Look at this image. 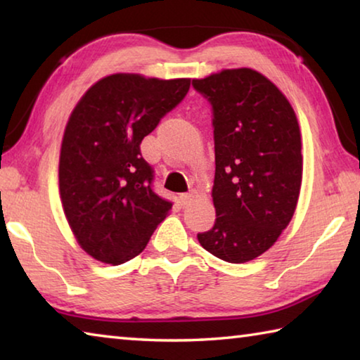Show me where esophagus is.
I'll return each instance as SVG.
<instances>
[{"label":"esophagus","instance_id":"1","mask_svg":"<svg viewBox=\"0 0 360 360\" xmlns=\"http://www.w3.org/2000/svg\"><path fill=\"white\" fill-rule=\"evenodd\" d=\"M197 197H198V192H197V191H191L188 193H181V195H179L181 205H182V206L191 205Z\"/></svg>","mask_w":360,"mask_h":360}]
</instances>
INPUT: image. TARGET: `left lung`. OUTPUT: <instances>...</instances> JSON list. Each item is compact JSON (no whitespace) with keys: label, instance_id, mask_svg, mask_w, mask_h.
Here are the masks:
<instances>
[{"label":"left lung","instance_id":"1","mask_svg":"<svg viewBox=\"0 0 360 360\" xmlns=\"http://www.w3.org/2000/svg\"><path fill=\"white\" fill-rule=\"evenodd\" d=\"M212 106L214 227L198 233L206 251L245 264L268 251L294 216L302 186V136L289 100L251 68L193 79Z\"/></svg>","mask_w":360,"mask_h":360}]
</instances>
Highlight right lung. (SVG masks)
Here are the masks:
<instances>
[{
  "label": "right lung",
  "mask_w": 360,
  "mask_h": 360,
  "mask_svg": "<svg viewBox=\"0 0 360 360\" xmlns=\"http://www.w3.org/2000/svg\"><path fill=\"white\" fill-rule=\"evenodd\" d=\"M191 79L117 72L82 95L65 127L58 163L63 211L85 252L103 264L136 257L173 203L152 191L143 138L182 101Z\"/></svg>",
  "instance_id": "1"
}]
</instances>
